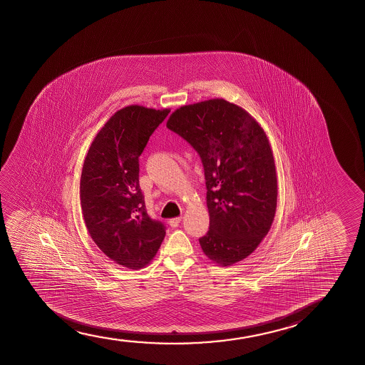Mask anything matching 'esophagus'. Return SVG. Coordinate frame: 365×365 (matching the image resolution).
Instances as JSON below:
<instances>
[{
    "mask_svg": "<svg viewBox=\"0 0 365 365\" xmlns=\"http://www.w3.org/2000/svg\"><path fill=\"white\" fill-rule=\"evenodd\" d=\"M180 222H182V217H177V218H172V220H170L168 223H170L172 228H175V227H178V225H180Z\"/></svg>",
    "mask_w": 365,
    "mask_h": 365,
    "instance_id": "esophagus-1",
    "label": "esophagus"
}]
</instances>
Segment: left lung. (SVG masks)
I'll list each match as a JSON object with an SVG mask.
<instances>
[{
	"label": "left lung",
	"mask_w": 365,
	"mask_h": 365,
	"mask_svg": "<svg viewBox=\"0 0 365 365\" xmlns=\"http://www.w3.org/2000/svg\"><path fill=\"white\" fill-rule=\"evenodd\" d=\"M205 168L210 230L200 238L205 255L222 267L252 255L268 235L277 210V172L259 123L223 98L182 106L167 120Z\"/></svg>",
	"instance_id": "obj_1"
}]
</instances>
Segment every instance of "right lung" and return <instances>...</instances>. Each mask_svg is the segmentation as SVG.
Instances as JSON below:
<instances>
[{
    "label": "right lung",
    "instance_id": "right-lung-1",
    "mask_svg": "<svg viewBox=\"0 0 365 365\" xmlns=\"http://www.w3.org/2000/svg\"><path fill=\"white\" fill-rule=\"evenodd\" d=\"M168 113L138 105L117 110L96 135L82 168L81 207L91 238L128 269L145 268L165 240V225L145 210L138 158Z\"/></svg>",
    "mask_w": 365,
    "mask_h": 365
}]
</instances>
